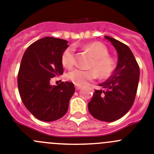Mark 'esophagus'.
Segmentation results:
<instances>
[{
  "label": "esophagus",
  "instance_id": "34e87169",
  "mask_svg": "<svg viewBox=\"0 0 154 154\" xmlns=\"http://www.w3.org/2000/svg\"><path fill=\"white\" fill-rule=\"evenodd\" d=\"M81 86H78V85H76L75 86V89H76V91H79V90L80 89V88H81Z\"/></svg>",
  "mask_w": 154,
  "mask_h": 154
}]
</instances>
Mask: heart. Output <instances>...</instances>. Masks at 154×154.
Masks as SVG:
<instances>
[{"mask_svg": "<svg viewBox=\"0 0 154 154\" xmlns=\"http://www.w3.org/2000/svg\"><path fill=\"white\" fill-rule=\"evenodd\" d=\"M88 51L92 53L94 60L91 67L94 69L83 70L76 68L70 70L67 74V79L78 86L84 85L88 81L94 80L97 77V74L100 78H107L113 74L115 69V60L112 57L108 55V50L105 45L100 42H93L86 46ZM62 64L67 68L74 66V48L68 47L64 50L61 56Z\"/></svg>", "mask_w": 154, "mask_h": 154, "instance_id": "b5f03b06", "label": "heart"}]
</instances>
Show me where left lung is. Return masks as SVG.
Returning a JSON list of instances; mask_svg holds the SVG:
<instances>
[{
  "label": "left lung",
  "mask_w": 154,
  "mask_h": 154,
  "mask_svg": "<svg viewBox=\"0 0 154 154\" xmlns=\"http://www.w3.org/2000/svg\"><path fill=\"white\" fill-rule=\"evenodd\" d=\"M118 54V62L113 74L99 84L103 90H95L88 110L94 118L113 122L130 110L135 100L140 79V67L131 49L113 37L104 36Z\"/></svg>",
  "instance_id": "left-lung-1"
}]
</instances>
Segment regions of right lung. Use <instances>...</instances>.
Segmentation results:
<instances>
[{
  "instance_id": "obj_1",
  "label": "right lung",
  "mask_w": 154,
  "mask_h": 154,
  "mask_svg": "<svg viewBox=\"0 0 154 154\" xmlns=\"http://www.w3.org/2000/svg\"><path fill=\"white\" fill-rule=\"evenodd\" d=\"M67 41L46 37L30 44L23 54L17 74L22 102L37 119L50 122L61 118L75 92L73 83L50 84L52 77L63 74L61 56Z\"/></svg>"
}]
</instances>
